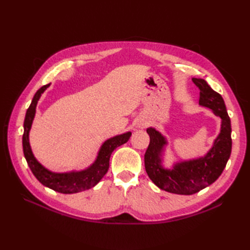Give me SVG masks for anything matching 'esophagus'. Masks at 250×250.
<instances>
[{"mask_svg": "<svg viewBox=\"0 0 250 250\" xmlns=\"http://www.w3.org/2000/svg\"><path fill=\"white\" fill-rule=\"evenodd\" d=\"M139 127H140V128H145V127H146V123H141V124H139Z\"/></svg>", "mask_w": 250, "mask_h": 250, "instance_id": "1", "label": "esophagus"}]
</instances>
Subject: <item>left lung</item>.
<instances>
[{"label": "left lung", "mask_w": 250, "mask_h": 250, "mask_svg": "<svg viewBox=\"0 0 250 250\" xmlns=\"http://www.w3.org/2000/svg\"><path fill=\"white\" fill-rule=\"evenodd\" d=\"M192 81L200 89V106L210 109L215 116L221 119L220 132L208 152L202 156L175 162L168 168L164 165L166 148L169 144L167 138L154 127L147 129L150 137V144L145 153L148 176L161 190L179 195L198 193L215 183L223 172L231 152L230 119L223 98L204 79L192 78Z\"/></svg>", "instance_id": "obj_1"}]
</instances>
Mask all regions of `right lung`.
<instances>
[{
    "instance_id": "obj_1",
    "label": "right lung",
    "mask_w": 250,
    "mask_h": 250,
    "mask_svg": "<svg viewBox=\"0 0 250 250\" xmlns=\"http://www.w3.org/2000/svg\"><path fill=\"white\" fill-rule=\"evenodd\" d=\"M50 84L51 83L43 85L37 90L31 104L27 109L24 121V134H22V150H24L25 158L34 176L44 187L62 194H74L88 190L90 188H94L107 173L109 168V158L112 151L117 147L127 143L131 137V132L127 131L105 141L98 151L94 163L85 169L79 171L72 170L69 172H54L49 170L34 156L31 146H30L29 133L31 130L36 113L37 103Z\"/></svg>"
}]
</instances>
